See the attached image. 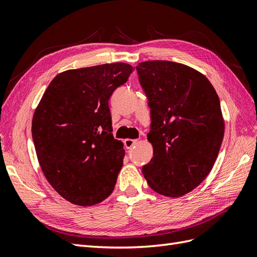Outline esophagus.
<instances>
[{
	"instance_id": "obj_1",
	"label": "esophagus",
	"mask_w": 257,
	"mask_h": 257,
	"mask_svg": "<svg viewBox=\"0 0 257 257\" xmlns=\"http://www.w3.org/2000/svg\"><path fill=\"white\" fill-rule=\"evenodd\" d=\"M138 143V140H134V139H126L124 140V146H126L127 149H131L134 146Z\"/></svg>"
}]
</instances>
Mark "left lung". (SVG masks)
<instances>
[{
	"label": "left lung",
	"mask_w": 257,
	"mask_h": 257,
	"mask_svg": "<svg viewBox=\"0 0 257 257\" xmlns=\"http://www.w3.org/2000/svg\"><path fill=\"white\" fill-rule=\"evenodd\" d=\"M136 69L154 149L142 173L155 192L185 195L206 178L218 156L225 133L219 97L205 76L183 64L149 61Z\"/></svg>",
	"instance_id": "8db88e82"
}]
</instances>
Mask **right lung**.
Masks as SVG:
<instances>
[{
    "mask_svg": "<svg viewBox=\"0 0 257 257\" xmlns=\"http://www.w3.org/2000/svg\"><path fill=\"white\" fill-rule=\"evenodd\" d=\"M133 70L126 63L66 70L45 90L32 139L45 178L65 200L89 206L113 192L124 150L111 135L108 101Z\"/></svg>",
    "mask_w": 257,
    "mask_h": 257,
    "instance_id": "obj_1",
    "label": "right lung"
}]
</instances>
